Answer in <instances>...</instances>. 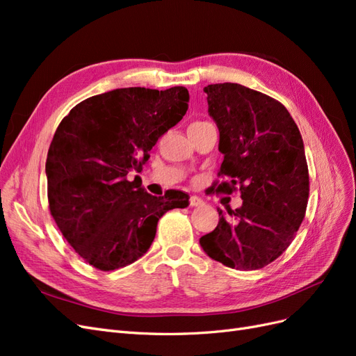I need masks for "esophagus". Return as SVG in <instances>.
<instances>
[{
  "label": "esophagus",
  "mask_w": 356,
  "mask_h": 356,
  "mask_svg": "<svg viewBox=\"0 0 356 356\" xmlns=\"http://www.w3.org/2000/svg\"><path fill=\"white\" fill-rule=\"evenodd\" d=\"M202 204H203V200L200 197H197V196H191L190 197V207L196 208V207H202Z\"/></svg>",
  "instance_id": "esophagus-1"
}]
</instances>
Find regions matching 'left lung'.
<instances>
[{"label":"left lung","mask_w":356,"mask_h":356,"mask_svg":"<svg viewBox=\"0 0 356 356\" xmlns=\"http://www.w3.org/2000/svg\"><path fill=\"white\" fill-rule=\"evenodd\" d=\"M208 111L220 131L224 160L212 190L232 195L238 209H218L220 221L200 245L215 261L239 270L270 264L294 241L309 200L303 139L285 106L238 83L209 84Z\"/></svg>","instance_id":"left-lung-1"}]
</instances>
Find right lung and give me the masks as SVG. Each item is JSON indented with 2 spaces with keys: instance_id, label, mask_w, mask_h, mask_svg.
Returning <instances> with one entry per match:
<instances>
[{
  "instance_id": "right-lung-1",
  "label": "right lung",
  "mask_w": 356,
  "mask_h": 356,
  "mask_svg": "<svg viewBox=\"0 0 356 356\" xmlns=\"http://www.w3.org/2000/svg\"><path fill=\"white\" fill-rule=\"evenodd\" d=\"M182 86L126 88L92 96L62 118L47 153L49 209L86 263L102 272L132 264L153 243L157 222L188 195L144 191L141 172L159 138L188 110Z\"/></svg>"
}]
</instances>
